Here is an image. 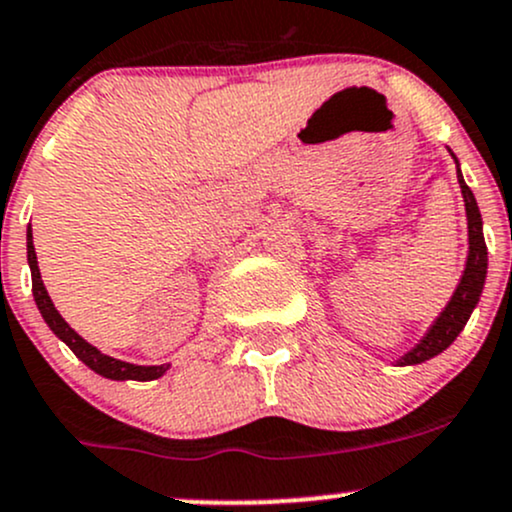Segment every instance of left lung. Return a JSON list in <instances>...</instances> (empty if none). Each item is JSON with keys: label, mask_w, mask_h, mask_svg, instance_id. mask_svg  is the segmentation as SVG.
<instances>
[{"label": "left lung", "mask_w": 512, "mask_h": 512, "mask_svg": "<svg viewBox=\"0 0 512 512\" xmlns=\"http://www.w3.org/2000/svg\"><path fill=\"white\" fill-rule=\"evenodd\" d=\"M459 185H461V195H464V202H466V219H469V258H466L464 276H461V283L456 285L449 305L444 307L442 315H439L437 322L430 327V332L422 337V342L417 344L415 349H410L408 354L398 361L400 366L422 364V361L442 354V351L447 349L456 337H459V332L464 329V324L469 322L471 312H474L478 298H481L483 280H486V268H488V256H486L488 251H486V241H483L481 212H478L474 192H471L469 185L464 183L461 173H459Z\"/></svg>", "instance_id": "8db88e82"}]
</instances>
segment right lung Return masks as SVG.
I'll return each mask as SVG.
<instances>
[{"instance_id": "1", "label": "right lung", "mask_w": 512, "mask_h": 512, "mask_svg": "<svg viewBox=\"0 0 512 512\" xmlns=\"http://www.w3.org/2000/svg\"><path fill=\"white\" fill-rule=\"evenodd\" d=\"M26 254H29V266H31V288H34V300L41 310L43 320H46L48 327L53 329V334H58V339H63L65 344L73 349V354L78 356L85 366H90L92 371L100 373L104 378H112V381H153V378L163 376L166 373V366H136V364H126V361L112 359V356L102 354L100 349H95L92 344H87L85 339L70 327L68 322L60 317V312L53 307L51 298H48V290L41 280V271H38V261H36V249H34V236H31V227L29 234H26Z\"/></svg>"}]
</instances>
